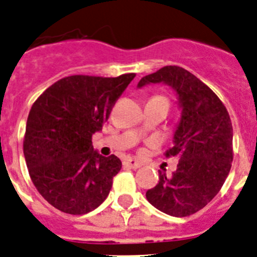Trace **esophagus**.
Masks as SVG:
<instances>
[{
	"instance_id": "34e87169",
	"label": "esophagus",
	"mask_w": 257,
	"mask_h": 257,
	"mask_svg": "<svg viewBox=\"0 0 257 257\" xmlns=\"http://www.w3.org/2000/svg\"><path fill=\"white\" fill-rule=\"evenodd\" d=\"M124 165L129 166V168L132 169H138L142 166V163H140V161L134 160V159H126L125 161H124Z\"/></svg>"
}]
</instances>
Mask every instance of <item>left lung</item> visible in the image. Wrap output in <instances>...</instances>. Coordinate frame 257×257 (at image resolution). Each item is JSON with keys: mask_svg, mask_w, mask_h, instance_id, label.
I'll return each mask as SVG.
<instances>
[{"mask_svg": "<svg viewBox=\"0 0 257 257\" xmlns=\"http://www.w3.org/2000/svg\"><path fill=\"white\" fill-rule=\"evenodd\" d=\"M166 83L177 91L182 119L174 146L166 157H177V172H160L156 187L146 197L156 209L183 218L200 211L218 195L233 161V128L226 107L197 77L180 66H164L143 77L138 87Z\"/></svg>", "mask_w": 257, "mask_h": 257, "instance_id": "left-lung-1", "label": "left lung"}]
</instances>
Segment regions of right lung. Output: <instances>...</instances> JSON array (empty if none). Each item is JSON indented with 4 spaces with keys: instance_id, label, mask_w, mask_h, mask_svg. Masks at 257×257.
I'll return each mask as SVG.
<instances>
[{
    "instance_id": "obj_1",
    "label": "right lung",
    "mask_w": 257,
    "mask_h": 257,
    "mask_svg": "<svg viewBox=\"0 0 257 257\" xmlns=\"http://www.w3.org/2000/svg\"><path fill=\"white\" fill-rule=\"evenodd\" d=\"M134 77L70 75L32 106L23 142L25 161L37 191L60 211L87 214L108 196L121 161L93 151L92 134L102 129Z\"/></svg>"
}]
</instances>
